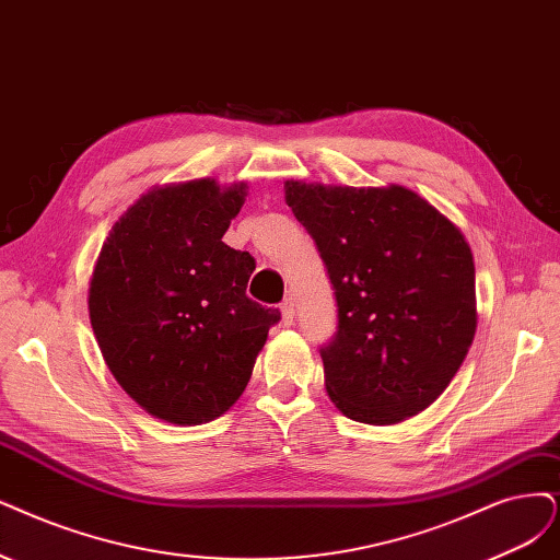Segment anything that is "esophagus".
Listing matches in <instances>:
<instances>
[{
	"label": "esophagus",
	"instance_id": "34e87169",
	"mask_svg": "<svg viewBox=\"0 0 560 560\" xmlns=\"http://www.w3.org/2000/svg\"><path fill=\"white\" fill-rule=\"evenodd\" d=\"M279 308H281V323L283 325H293V318H295V302H293V298H285Z\"/></svg>",
	"mask_w": 560,
	"mask_h": 560
}]
</instances>
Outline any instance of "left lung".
<instances>
[{
    "label": "left lung",
    "instance_id": "left-lung-1",
    "mask_svg": "<svg viewBox=\"0 0 560 560\" xmlns=\"http://www.w3.org/2000/svg\"><path fill=\"white\" fill-rule=\"evenodd\" d=\"M283 191L339 306L337 335L320 348L329 399L364 424L418 416L457 374L478 327L466 237L401 184L288 179Z\"/></svg>",
    "mask_w": 560,
    "mask_h": 560
}]
</instances>
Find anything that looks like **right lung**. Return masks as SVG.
<instances>
[{
  "instance_id": "1",
  "label": "right lung",
  "mask_w": 560,
  "mask_h": 560,
  "mask_svg": "<svg viewBox=\"0 0 560 560\" xmlns=\"http://www.w3.org/2000/svg\"><path fill=\"white\" fill-rule=\"evenodd\" d=\"M248 186H154L124 212L90 279L101 355L150 416L194 427L221 418L252 378L279 308L246 298L256 260L223 242Z\"/></svg>"
}]
</instances>
